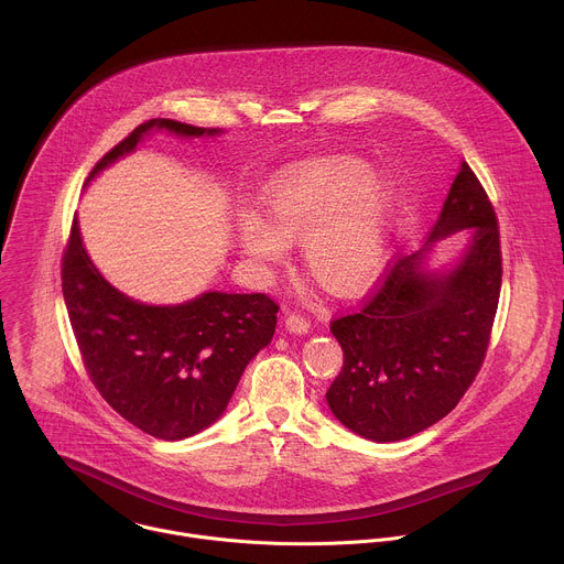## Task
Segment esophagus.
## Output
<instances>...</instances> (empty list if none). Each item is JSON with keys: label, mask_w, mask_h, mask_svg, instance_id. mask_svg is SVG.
<instances>
[{"label": "esophagus", "mask_w": 564, "mask_h": 564, "mask_svg": "<svg viewBox=\"0 0 564 564\" xmlns=\"http://www.w3.org/2000/svg\"><path fill=\"white\" fill-rule=\"evenodd\" d=\"M285 326H288L290 333L303 335V333L310 330V318H307L305 314H301V312H290V314L285 316Z\"/></svg>", "instance_id": "obj_1"}]
</instances>
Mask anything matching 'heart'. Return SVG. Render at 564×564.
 <instances>
[{
    "label": "heart",
    "mask_w": 564,
    "mask_h": 564,
    "mask_svg": "<svg viewBox=\"0 0 564 564\" xmlns=\"http://www.w3.org/2000/svg\"><path fill=\"white\" fill-rule=\"evenodd\" d=\"M394 218L392 187L359 160L292 170L263 196V218L243 214L238 243L259 265L301 243L305 270L335 294H357L379 274Z\"/></svg>",
    "instance_id": "obj_1"
}]
</instances>
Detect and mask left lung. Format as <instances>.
I'll return each instance as SVG.
<instances>
[{
    "mask_svg": "<svg viewBox=\"0 0 564 564\" xmlns=\"http://www.w3.org/2000/svg\"><path fill=\"white\" fill-rule=\"evenodd\" d=\"M466 227L468 250L448 276L420 272L429 246L392 257L359 310L330 321L344 366L328 406L366 440L399 442L433 426L485 364L502 288L500 227L487 189L462 163L429 243Z\"/></svg>",
    "mask_w": 564,
    "mask_h": 564,
    "instance_id": "1",
    "label": "left lung"
}]
</instances>
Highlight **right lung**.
I'll list each match as a JSON object with an SVG mask.
<instances>
[{"label": "right lung", "instance_id": "right-lung-1", "mask_svg": "<svg viewBox=\"0 0 564 564\" xmlns=\"http://www.w3.org/2000/svg\"><path fill=\"white\" fill-rule=\"evenodd\" d=\"M153 127L178 135L216 133L167 118L147 120L98 160L89 181ZM62 292L98 392L127 422L167 442L196 435L223 415L246 366L272 341L279 312L263 292H207L172 307L135 303L96 270L77 218L62 254Z\"/></svg>", "mask_w": 564, "mask_h": 564}]
</instances>
